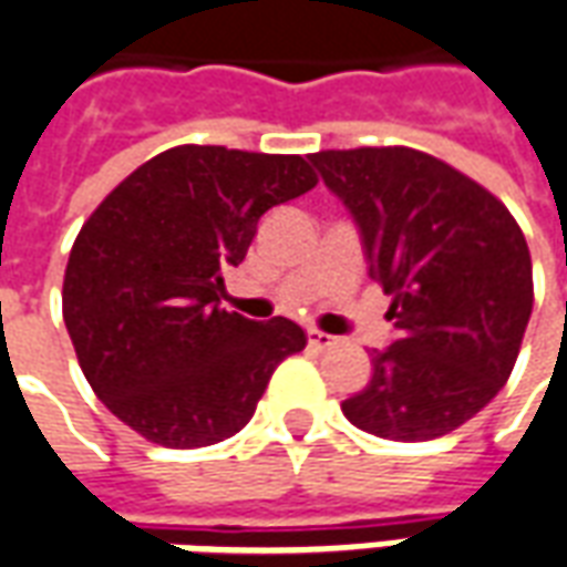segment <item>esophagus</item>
Listing matches in <instances>:
<instances>
[{
  "mask_svg": "<svg viewBox=\"0 0 567 567\" xmlns=\"http://www.w3.org/2000/svg\"><path fill=\"white\" fill-rule=\"evenodd\" d=\"M307 333H309V346H312V349H331V346H337V337L319 331V328H309Z\"/></svg>",
  "mask_w": 567,
  "mask_h": 567,
  "instance_id": "obj_1",
  "label": "esophagus"
}]
</instances>
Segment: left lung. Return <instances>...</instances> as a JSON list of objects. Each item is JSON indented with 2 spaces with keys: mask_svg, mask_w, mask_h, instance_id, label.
Wrapping results in <instances>:
<instances>
[{
  "mask_svg": "<svg viewBox=\"0 0 567 567\" xmlns=\"http://www.w3.org/2000/svg\"><path fill=\"white\" fill-rule=\"evenodd\" d=\"M352 212L398 340L346 419L385 440L450 434L501 392L535 303L532 255L507 206L425 151L309 154Z\"/></svg>",
  "mask_w": 567,
  "mask_h": 567,
  "instance_id": "1",
  "label": "left lung"
}]
</instances>
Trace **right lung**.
Returning <instances> with one entry per match:
<instances>
[{"mask_svg":"<svg viewBox=\"0 0 567 567\" xmlns=\"http://www.w3.org/2000/svg\"><path fill=\"white\" fill-rule=\"evenodd\" d=\"M319 185L307 157L175 145L93 209L69 251L63 321L96 398L157 446L197 450L255 416L307 346L291 319L221 309L260 215Z\"/></svg>","mask_w":567,"mask_h":567,"instance_id":"add662e5","label":"right lung"}]
</instances>
